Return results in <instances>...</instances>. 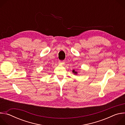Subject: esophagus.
Returning <instances> with one entry per match:
<instances>
[{
  "instance_id": "obj_1",
  "label": "esophagus",
  "mask_w": 125,
  "mask_h": 125,
  "mask_svg": "<svg viewBox=\"0 0 125 125\" xmlns=\"http://www.w3.org/2000/svg\"><path fill=\"white\" fill-rule=\"evenodd\" d=\"M64 61H61V60H59V64L60 65H64Z\"/></svg>"
}]
</instances>
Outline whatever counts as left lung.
Returning <instances> with one entry per match:
<instances>
[{
    "mask_svg": "<svg viewBox=\"0 0 125 125\" xmlns=\"http://www.w3.org/2000/svg\"><path fill=\"white\" fill-rule=\"evenodd\" d=\"M72 72H73V73H74L75 75H77V74H78V73L76 72V71H75V70H73L72 71Z\"/></svg>",
    "mask_w": 125,
    "mask_h": 125,
    "instance_id": "left-lung-1",
    "label": "left lung"
}]
</instances>
